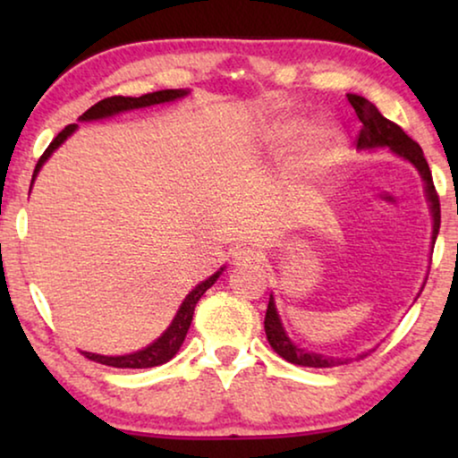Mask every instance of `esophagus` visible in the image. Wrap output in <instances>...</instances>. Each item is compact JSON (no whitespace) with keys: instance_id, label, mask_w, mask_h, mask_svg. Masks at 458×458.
I'll list each match as a JSON object with an SVG mask.
<instances>
[{"instance_id":"esophagus-1","label":"esophagus","mask_w":458,"mask_h":458,"mask_svg":"<svg viewBox=\"0 0 458 458\" xmlns=\"http://www.w3.org/2000/svg\"><path fill=\"white\" fill-rule=\"evenodd\" d=\"M231 260H233V265H250V262L260 260V252L250 246H237L233 252H231Z\"/></svg>"}]
</instances>
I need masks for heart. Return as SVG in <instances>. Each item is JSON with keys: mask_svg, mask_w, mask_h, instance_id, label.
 I'll list each match as a JSON object with an SVG mask.
<instances>
[{"mask_svg": "<svg viewBox=\"0 0 458 458\" xmlns=\"http://www.w3.org/2000/svg\"><path fill=\"white\" fill-rule=\"evenodd\" d=\"M302 129L304 124L302 121H298V118L281 123L271 133V143L273 146H285V143H290L293 140V137L302 133ZM335 146H337V135L331 129L321 127V129L310 131L302 143V149H300L298 166L302 168V171L315 173L317 168H321L325 162H327Z\"/></svg>", "mask_w": 458, "mask_h": 458, "instance_id": "b5f03b06", "label": "heart"}]
</instances>
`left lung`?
Here are the masks:
<instances>
[{
	"instance_id": "1",
	"label": "left lung",
	"mask_w": 458,
	"mask_h": 458,
	"mask_svg": "<svg viewBox=\"0 0 458 458\" xmlns=\"http://www.w3.org/2000/svg\"><path fill=\"white\" fill-rule=\"evenodd\" d=\"M348 102L354 108L359 121L362 123L356 146L360 149L362 148H390L394 154L400 156V158L409 160L411 165L417 168L419 174H421L425 183V196H428V202H429L431 218H434V235H431V240L436 242L437 231H440V198H437L434 179H431L429 165L428 160H425L421 146H419L417 141H412L396 123L387 121L386 116H381V112L375 108L369 99H365L362 96H356V93H348ZM265 331H267V340L271 344L275 352H277L281 359H285L287 362H293V365L323 369V367L344 365V362L348 360V359L342 360V359H334V356L309 352V350H302L300 346H296V344L287 337L284 325H281L279 312L275 309L273 293L271 298H268V306H267Z\"/></svg>"
}]
</instances>
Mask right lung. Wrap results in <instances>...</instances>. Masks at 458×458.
<instances>
[{"mask_svg":"<svg viewBox=\"0 0 458 458\" xmlns=\"http://www.w3.org/2000/svg\"><path fill=\"white\" fill-rule=\"evenodd\" d=\"M187 89H162V91H154V93H146V96L141 98H123V96H112V98H106L102 102H98L96 106H91L89 110L85 112L83 116L79 118V121H99V118H108V116H114L118 112H127V110H135V108H148V106H156V104H165V102H174V99L187 96ZM79 124H68L60 131L58 135H55V140L49 143L46 152L37 162L35 166V173H33V181L37 177V173L41 171L43 162H46L49 156L54 154V149H58L62 143H64L68 137H71L74 131H77ZM33 181H30V187H33ZM221 271H216L212 277H208L202 284L193 287V290L187 293L183 304L179 306L177 315H174L173 323L168 325L165 334H162L158 340L149 344L143 350H137L133 354H124V356H104V354H93V352H83L87 359L89 360H96V362H102V365H108V367H116V369H148V367H158V365H165L173 359L174 354L179 352L181 344H183L185 335H187V329H190L191 325V318H193V310H196V304L198 300L204 296V292L208 290V287L215 285V281L221 277Z\"/></svg>","mask_w":458,"mask_h":458,"instance_id":"obj_1","label":"right lung"}]
</instances>
